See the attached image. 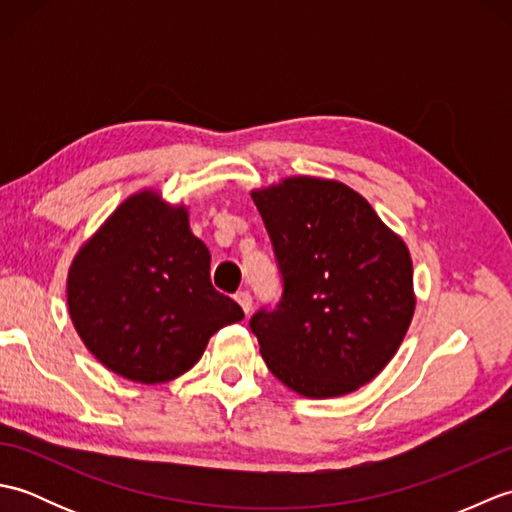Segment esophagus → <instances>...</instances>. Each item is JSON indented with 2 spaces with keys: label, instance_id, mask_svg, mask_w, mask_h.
Returning a JSON list of instances; mask_svg holds the SVG:
<instances>
[{
  "label": "esophagus",
  "instance_id": "34e87169",
  "mask_svg": "<svg viewBox=\"0 0 512 512\" xmlns=\"http://www.w3.org/2000/svg\"><path fill=\"white\" fill-rule=\"evenodd\" d=\"M235 301L239 303V306H242V310H244L246 314H250V310H253V297H250V292H248V290L237 292V295H235Z\"/></svg>",
  "mask_w": 512,
  "mask_h": 512
}]
</instances>
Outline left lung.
<instances>
[{
    "label": "left lung",
    "mask_w": 512,
    "mask_h": 512,
    "mask_svg": "<svg viewBox=\"0 0 512 512\" xmlns=\"http://www.w3.org/2000/svg\"><path fill=\"white\" fill-rule=\"evenodd\" d=\"M284 279L250 319L259 352L306 398L352 394L394 358L416 310L407 244L339 180L290 176L250 191Z\"/></svg>",
    "instance_id": "left-lung-1"
}]
</instances>
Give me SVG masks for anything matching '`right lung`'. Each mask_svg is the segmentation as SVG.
<instances>
[{"label":"right lung","instance_id":"obj_1","mask_svg":"<svg viewBox=\"0 0 512 512\" xmlns=\"http://www.w3.org/2000/svg\"><path fill=\"white\" fill-rule=\"evenodd\" d=\"M76 334L110 372L158 385L200 361L211 336L244 319L211 284V253L189 228V209L160 191L129 195L68 273Z\"/></svg>","mask_w":512,"mask_h":512}]
</instances>
